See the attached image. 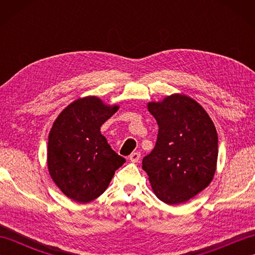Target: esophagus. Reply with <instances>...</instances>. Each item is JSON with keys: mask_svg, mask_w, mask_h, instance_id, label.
I'll return each instance as SVG.
<instances>
[{"mask_svg": "<svg viewBox=\"0 0 255 255\" xmlns=\"http://www.w3.org/2000/svg\"><path fill=\"white\" fill-rule=\"evenodd\" d=\"M140 152H138V151H136V152H132L130 155H129V160H130L131 162H138L139 159H140Z\"/></svg>", "mask_w": 255, "mask_h": 255, "instance_id": "obj_1", "label": "esophagus"}]
</instances>
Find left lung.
Returning <instances> with one entry per match:
<instances>
[{
  "mask_svg": "<svg viewBox=\"0 0 255 255\" xmlns=\"http://www.w3.org/2000/svg\"><path fill=\"white\" fill-rule=\"evenodd\" d=\"M159 126L153 150L142 160L155 196L169 205L185 203L209 185L216 172L218 137L208 114L181 94L151 102Z\"/></svg>",
  "mask_w": 255,
  "mask_h": 255,
  "instance_id": "obj_1",
  "label": "left lung"
}]
</instances>
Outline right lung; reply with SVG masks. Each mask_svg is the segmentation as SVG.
<instances>
[{
    "label": "right lung",
    "instance_id": "obj_1",
    "mask_svg": "<svg viewBox=\"0 0 255 255\" xmlns=\"http://www.w3.org/2000/svg\"><path fill=\"white\" fill-rule=\"evenodd\" d=\"M118 108L86 96L64 108L52 125L48 170L56 185L74 202L85 204L99 197L126 162L101 133L102 125Z\"/></svg>",
    "mask_w": 255,
    "mask_h": 255
}]
</instances>
